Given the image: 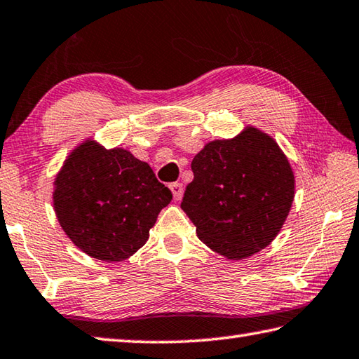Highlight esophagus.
I'll use <instances>...</instances> for the list:
<instances>
[{
	"instance_id": "obj_1",
	"label": "esophagus",
	"mask_w": 359,
	"mask_h": 359,
	"mask_svg": "<svg viewBox=\"0 0 359 359\" xmlns=\"http://www.w3.org/2000/svg\"><path fill=\"white\" fill-rule=\"evenodd\" d=\"M170 191H172V194H173V200H181V197H182V191H184V189H182V184L181 182H172L170 186Z\"/></svg>"
}]
</instances>
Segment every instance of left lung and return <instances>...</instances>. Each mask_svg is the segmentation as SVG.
I'll return each mask as SVG.
<instances>
[{"mask_svg":"<svg viewBox=\"0 0 359 359\" xmlns=\"http://www.w3.org/2000/svg\"><path fill=\"white\" fill-rule=\"evenodd\" d=\"M194 181L181 208L206 245L228 259L266 248L294 201V172L276 142L247 126L229 140H212L195 154Z\"/></svg>","mask_w":359,"mask_h":359,"instance_id":"8db88e82","label":"left lung"}]
</instances>
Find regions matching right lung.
Here are the masks:
<instances>
[{
    "instance_id": "right-lung-1",
    "label": "right lung",
    "mask_w": 359,
    "mask_h": 359,
    "mask_svg": "<svg viewBox=\"0 0 359 359\" xmlns=\"http://www.w3.org/2000/svg\"><path fill=\"white\" fill-rule=\"evenodd\" d=\"M170 201V189L147 162L93 140L74 148L54 181V211L65 234L84 253L106 262L123 261L144 247Z\"/></svg>"
}]
</instances>
